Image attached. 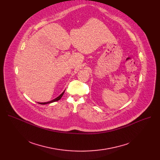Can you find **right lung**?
<instances>
[{
  "label": "right lung",
  "mask_w": 160,
  "mask_h": 160,
  "mask_svg": "<svg viewBox=\"0 0 160 160\" xmlns=\"http://www.w3.org/2000/svg\"><path fill=\"white\" fill-rule=\"evenodd\" d=\"M65 91V90H64ZM64 92L60 95V96H59L58 98H56V99H53V100H52V101H49V102H40L39 104H49V103H51V102H55V101H59V100H60L61 99V98H62V96H63V94H64Z\"/></svg>",
  "instance_id": "add662e5"
}]
</instances>
